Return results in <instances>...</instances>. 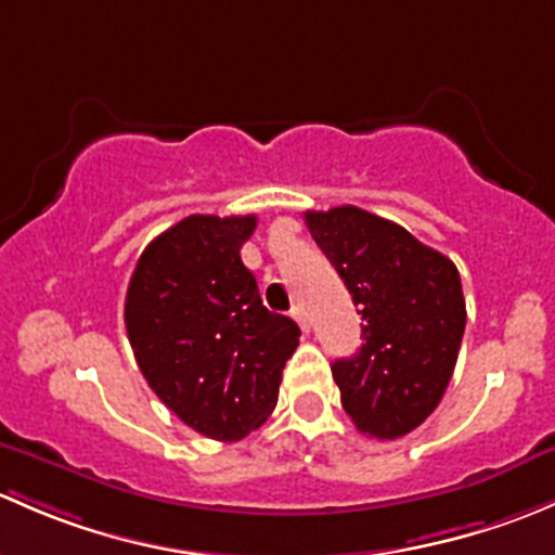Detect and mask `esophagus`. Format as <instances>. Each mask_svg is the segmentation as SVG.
<instances>
[{"instance_id": "34e87169", "label": "esophagus", "mask_w": 555, "mask_h": 555, "mask_svg": "<svg viewBox=\"0 0 555 555\" xmlns=\"http://www.w3.org/2000/svg\"><path fill=\"white\" fill-rule=\"evenodd\" d=\"M291 315H294V320H296V323H299V328L305 331V334H307V331H310V318H307V310H305V307L296 305V307H294V312H291Z\"/></svg>"}]
</instances>
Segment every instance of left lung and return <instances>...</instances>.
Wrapping results in <instances>:
<instances>
[{
  "mask_svg": "<svg viewBox=\"0 0 555 555\" xmlns=\"http://www.w3.org/2000/svg\"><path fill=\"white\" fill-rule=\"evenodd\" d=\"M305 221L363 315L361 350L331 365L341 405L371 438H401L449 387L467 320L460 272L401 224L356 205L307 210Z\"/></svg>",
  "mask_w": 555,
  "mask_h": 555,
  "instance_id": "obj_1",
  "label": "left lung"
}]
</instances>
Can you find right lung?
<instances>
[{
  "label": "right lung",
  "instance_id": "1",
  "mask_svg": "<svg viewBox=\"0 0 555 555\" xmlns=\"http://www.w3.org/2000/svg\"><path fill=\"white\" fill-rule=\"evenodd\" d=\"M254 230L256 216H186L146 245L125 296V328L154 396L227 443L272 414L301 334L261 305L240 259Z\"/></svg>",
  "mask_w": 555,
  "mask_h": 555
}]
</instances>
